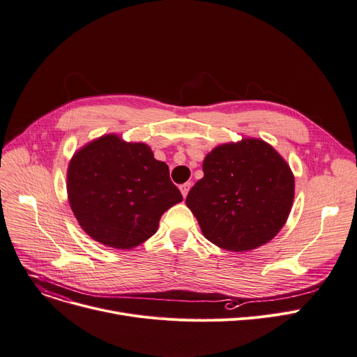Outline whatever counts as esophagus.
<instances>
[{
    "label": "esophagus",
    "mask_w": 357,
    "mask_h": 357,
    "mask_svg": "<svg viewBox=\"0 0 357 357\" xmlns=\"http://www.w3.org/2000/svg\"><path fill=\"white\" fill-rule=\"evenodd\" d=\"M179 189H181V194H182V197H183V198H186V195H188V192H189V189H191V183H189V182L182 183V185L179 186Z\"/></svg>",
    "instance_id": "obj_1"
}]
</instances>
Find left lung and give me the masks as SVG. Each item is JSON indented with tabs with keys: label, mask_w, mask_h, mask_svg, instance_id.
<instances>
[{
	"label": "left lung",
	"mask_w": 357,
	"mask_h": 357,
	"mask_svg": "<svg viewBox=\"0 0 357 357\" xmlns=\"http://www.w3.org/2000/svg\"><path fill=\"white\" fill-rule=\"evenodd\" d=\"M204 178L186 197L205 238L244 252L270 243L286 224L294 201L289 163L263 139L245 137L213 148Z\"/></svg>",
	"instance_id": "obj_1"
}]
</instances>
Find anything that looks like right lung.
Wrapping results in <instances>:
<instances>
[{
	"mask_svg": "<svg viewBox=\"0 0 357 357\" xmlns=\"http://www.w3.org/2000/svg\"><path fill=\"white\" fill-rule=\"evenodd\" d=\"M67 198L82 229L103 245L132 250L158 231L165 211L182 201L165 162L142 142L107 133L71 156Z\"/></svg>",
	"mask_w": 357,
	"mask_h": 357,
	"instance_id": "1",
	"label": "right lung"
}]
</instances>
